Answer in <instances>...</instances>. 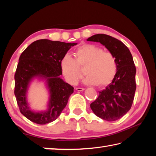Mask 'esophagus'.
<instances>
[{"mask_svg": "<svg viewBox=\"0 0 156 156\" xmlns=\"http://www.w3.org/2000/svg\"><path fill=\"white\" fill-rule=\"evenodd\" d=\"M76 90H77L78 91H84V88H81V87H76Z\"/></svg>", "mask_w": 156, "mask_h": 156, "instance_id": "esophagus-1", "label": "esophagus"}]
</instances>
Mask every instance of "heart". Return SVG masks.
Instances as JSON below:
<instances>
[{"mask_svg": "<svg viewBox=\"0 0 156 156\" xmlns=\"http://www.w3.org/2000/svg\"><path fill=\"white\" fill-rule=\"evenodd\" d=\"M74 54L75 58L70 54H65L60 62L62 75L69 83H78L82 76L80 67L85 65V84L105 87L112 83L118 69L117 60L112 53L103 51L95 44H85L78 47Z\"/></svg>", "mask_w": 156, "mask_h": 156, "instance_id": "heart-1", "label": "heart"}]
</instances>
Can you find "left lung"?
Masks as SVG:
<instances>
[{"label": "left lung", "mask_w": 156, "mask_h": 156, "mask_svg": "<svg viewBox=\"0 0 156 156\" xmlns=\"http://www.w3.org/2000/svg\"><path fill=\"white\" fill-rule=\"evenodd\" d=\"M87 41L101 43L112 53L117 60L118 69L114 78L90 105L93 112L102 119L115 121L130 110L136 89V69L130 51L125 44L103 34L94 35Z\"/></svg>", "instance_id": "8db88e82"}]
</instances>
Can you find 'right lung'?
<instances>
[{
    "mask_svg": "<svg viewBox=\"0 0 156 156\" xmlns=\"http://www.w3.org/2000/svg\"><path fill=\"white\" fill-rule=\"evenodd\" d=\"M77 43H66L41 39L34 41L21 54L14 76V94L20 113L39 125L51 122L58 118L73 93V87L60 78V62L71 47ZM44 80L49 91L48 109L34 111L27 102V91L34 79Z\"/></svg>",
    "mask_w": 156,
    "mask_h": 156,
    "instance_id": "add662e5",
    "label": "right lung"
}]
</instances>
